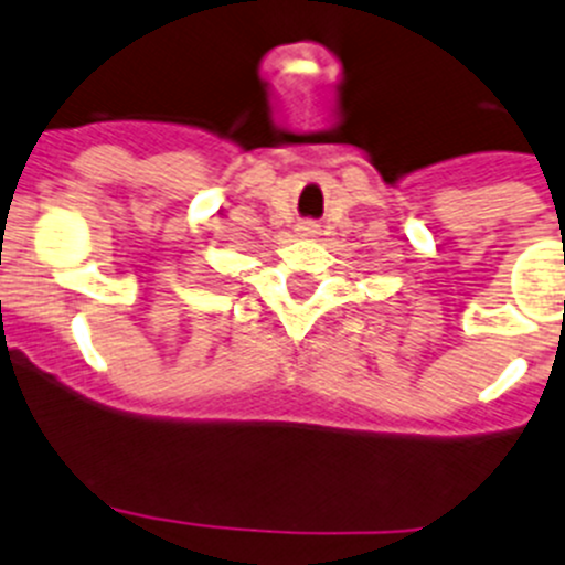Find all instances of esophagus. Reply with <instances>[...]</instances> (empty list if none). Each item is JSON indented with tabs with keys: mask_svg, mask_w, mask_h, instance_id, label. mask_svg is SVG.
<instances>
[{
	"mask_svg": "<svg viewBox=\"0 0 565 565\" xmlns=\"http://www.w3.org/2000/svg\"><path fill=\"white\" fill-rule=\"evenodd\" d=\"M299 236L316 238L318 236V225H316V222H301V225H299Z\"/></svg>",
	"mask_w": 565,
	"mask_h": 565,
	"instance_id": "1",
	"label": "esophagus"
}]
</instances>
